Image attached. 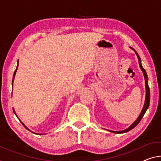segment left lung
<instances>
[{"label":"left lung","instance_id":"obj_1","mask_svg":"<svg viewBox=\"0 0 161 161\" xmlns=\"http://www.w3.org/2000/svg\"><path fill=\"white\" fill-rule=\"evenodd\" d=\"M135 52L136 55L137 56V58H138V60H139V65L140 67L141 68V70H142V73H143V75H144V77H145V87H146V97H145V104L144 106H143V108L142 110V112H141L139 116V117L137 118V119L135 121V122L132 124V125L130 126V127H128L127 129H126L125 130H122V131H119V132H116V131H110V132H112L114 133H116V134H120V133H125V132H129L131 130H132L133 128L135 127H136L139 122L142 119V118L143 117V116H144L145 113L146 112L147 109L149 107V104H150V88H149V86H148V78H147V73H146V71L144 68H142V64H141V60H140V58L139 55H138L137 52H136L135 49H133Z\"/></svg>","mask_w":161,"mask_h":161}]
</instances>
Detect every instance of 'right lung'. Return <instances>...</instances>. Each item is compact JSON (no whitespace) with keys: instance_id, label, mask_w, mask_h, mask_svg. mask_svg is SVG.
Returning <instances> with one entry per match:
<instances>
[{"instance_id":"1","label":"right lung","mask_w":161,"mask_h":161,"mask_svg":"<svg viewBox=\"0 0 161 161\" xmlns=\"http://www.w3.org/2000/svg\"><path fill=\"white\" fill-rule=\"evenodd\" d=\"M18 66H19V61H18V65H17V68H16V70H15V71H14V77H13V80H12V84H13V83H14V77H15V75H16V71H17V68H18ZM13 111H14V114H16V113H15V111H14V108H13ZM16 117H17V116H16ZM20 122H21V123L22 124V125H24V127H25L26 130H29L28 129V128H27V127H26V126L24 125V124H23V122H21V121H20Z\"/></svg>"}]
</instances>
